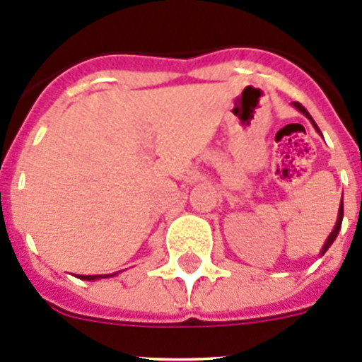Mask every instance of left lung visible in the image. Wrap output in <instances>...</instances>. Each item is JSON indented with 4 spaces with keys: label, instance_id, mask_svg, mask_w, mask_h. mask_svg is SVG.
<instances>
[{
    "label": "left lung",
    "instance_id": "left-lung-1",
    "mask_svg": "<svg viewBox=\"0 0 362 362\" xmlns=\"http://www.w3.org/2000/svg\"><path fill=\"white\" fill-rule=\"evenodd\" d=\"M293 107H296L297 110H300V112H303V114H305V116L308 117L310 121H312V123H313V127H315V129H317V124H315V121L312 119V116H310V114H308V110H306V108L303 107V105H300V103H297V101H296V103H293ZM317 130H319V129H317ZM343 214H344V212H343V201H341V209H339L337 223H335V228L332 230V233H330V235H328V239H326V243H325V246H322L321 254H325V252L328 250V248H330V246H332V243L335 241V238H337L339 230H341V223H343Z\"/></svg>",
    "mask_w": 362,
    "mask_h": 362
}]
</instances>
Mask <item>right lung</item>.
Here are the masks:
<instances>
[{
	"label": "right lung",
	"mask_w": 362,
	"mask_h": 362,
	"mask_svg": "<svg viewBox=\"0 0 362 362\" xmlns=\"http://www.w3.org/2000/svg\"><path fill=\"white\" fill-rule=\"evenodd\" d=\"M98 277H108V276H81V279H88V281H94Z\"/></svg>",
	"instance_id": "obj_1"
}]
</instances>
